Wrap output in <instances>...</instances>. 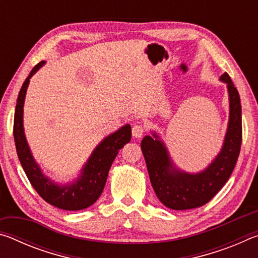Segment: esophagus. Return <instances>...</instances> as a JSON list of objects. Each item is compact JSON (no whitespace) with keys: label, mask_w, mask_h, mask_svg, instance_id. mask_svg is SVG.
<instances>
[{"label":"esophagus","mask_w":258,"mask_h":258,"mask_svg":"<svg viewBox=\"0 0 258 258\" xmlns=\"http://www.w3.org/2000/svg\"><path fill=\"white\" fill-rule=\"evenodd\" d=\"M145 133V126L142 124H135L132 128V134L135 139H140Z\"/></svg>","instance_id":"34e87169"}]
</instances>
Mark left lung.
Segmentation results:
<instances>
[{
    "label": "left lung",
    "instance_id": "1",
    "mask_svg": "<svg viewBox=\"0 0 258 258\" xmlns=\"http://www.w3.org/2000/svg\"><path fill=\"white\" fill-rule=\"evenodd\" d=\"M220 81L228 87L229 123L221 151L206 168L197 173L178 168L155 131L141 141L151 185L160 203L174 211H186L207 204L223 187L237 164L242 139L241 103L228 74L224 73Z\"/></svg>",
    "mask_w": 258,
    "mask_h": 258
}]
</instances>
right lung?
Here are the masks:
<instances>
[{
    "instance_id": "right-lung-1",
    "label": "right lung",
    "mask_w": 258,
    "mask_h": 258,
    "mask_svg": "<svg viewBox=\"0 0 258 258\" xmlns=\"http://www.w3.org/2000/svg\"><path fill=\"white\" fill-rule=\"evenodd\" d=\"M44 64L45 61H41L32 69L21 86L17 99L14 121L17 154L29 182L46 203L64 211H81L92 206L101 196L110 166L118 151L131 141L132 130L130 124H126L104 138L95 147L82 167L80 175L74 181L66 184H59L46 176L40 165L34 159L24 131V104L29 81L34 74Z\"/></svg>"
}]
</instances>
